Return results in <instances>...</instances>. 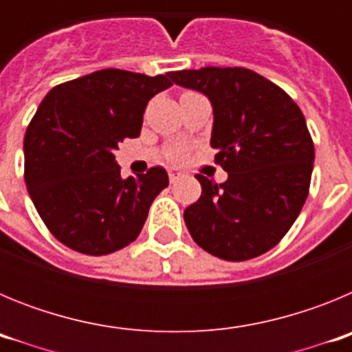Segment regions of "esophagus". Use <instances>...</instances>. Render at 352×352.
Instances as JSON below:
<instances>
[{"instance_id": "obj_1", "label": "esophagus", "mask_w": 352, "mask_h": 352, "mask_svg": "<svg viewBox=\"0 0 352 352\" xmlns=\"http://www.w3.org/2000/svg\"><path fill=\"white\" fill-rule=\"evenodd\" d=\"M167 174H169V182H170V183L178 182V179L182 178V173H179V170H173V169H170Z\"/></svg>"}]
</instances>
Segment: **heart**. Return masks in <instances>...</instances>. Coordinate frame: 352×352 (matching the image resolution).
<instances>
[{"instance_id":"heart-1","label":"heart","mask_w":352,"mask_h":352,"mask_svg":"<svg viewBox=\"0 0 352 352\" xmlns=\"http://www.w3.org/2000/svg\"><path fill=\"white\" fill-rule=\"evenodd\" d=\"M186 158V149L185 148H176L169 153V160L173 162H183Z\"/></svg>"}]
</instances>
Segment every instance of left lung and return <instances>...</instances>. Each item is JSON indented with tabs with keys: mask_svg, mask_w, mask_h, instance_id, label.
<instances>
[{
	"mask_svg": "<svg viewBox=\"0 0 352 352\" xmlns=\"http://www.w3.org/2000/svg\"><path fill=\"white\" fill-rule=\"evenodd\" d=\"M211 100V146L229 178H195L203 194L183 217L211 256L248 261L278 245L309 197L314 141L301 109L275 82L243 67L170 72Z\"/></svg>",
	"mask_w": 352,
	"mask_h": 352,
	"instance_id": "8db88e82",
	"label": "left lung"
}]
</instances>
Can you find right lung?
I'll list each match as a JSON object with an SVG mask.
<instances>
[{"mask_svg": "<svg viewBox=\"0 0 352 352\" xmlns=\"http://www.w3.org/2000/svg\"><path fill=\"white\" fill-rule=\"evenodd\" d=\"M169 86V74L104 68L45 95L24 135V182L58 241L107 256L138 238L169 178L157 166L123 179L114 149L138 138L148 102Z\"/></svg>", "mask_w": 352, "mask_h": 352, "instance_id": "add662e5", "label": "right lung"}]
</instances>
